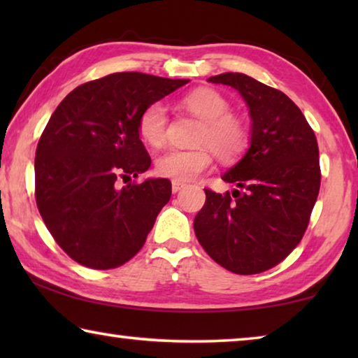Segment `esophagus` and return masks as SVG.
I'll list each match as a JSON object with an SVG mask.
<instances>
[{
    "mask_svg": "<svg viewBox=\"0 0 358 358\" xmlns=\"http://www.w3.org/2000/svg\"><path fill=\"white\" fill-rule=\"evenodd\" d=\"M185 186H186V185L183 183V181H178V180H173V181H172V191H173V192H178L180 189H183Z\"/></svg>",
    "mask_w": 358,
    "mask_h": 358,
    "instance_id": "34e87169",
    "label": "esophagus"
}]
</instances>
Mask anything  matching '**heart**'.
<instances>
[{"label":"heart","mask_w":358,"mask_h":358,"mask_svg":"<svg viewBox=\"0 0 358 358\" xmlns=\"http://www.w3.org/2000/svg\"><path fill=\"white\" fill-rule=\"evenodd\" d=\"M186 110L202 120L196 143L191 150L169 148L157 156L156 171L162 177L191 181L207 172L213 164V149L217 157L232 161L243 153L250 134L243 121L229 113V102L215 90L199 88L181 99ZM167 108L162 102H153L138 117V132L151 147H161L167 136Z\"/></svg>","instance_id":"b5f03b06"}]
</instances>
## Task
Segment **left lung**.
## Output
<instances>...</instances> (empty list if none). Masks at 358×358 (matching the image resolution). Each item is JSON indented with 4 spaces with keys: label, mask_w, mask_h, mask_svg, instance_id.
I'll return each instance as SVG.
<instances>
[{
    "label": "left lung",
    "mask_w": 358,
    "mask_h": 358,
    "mask_svg": "<svg viewBox=\"0 0 358 358\" xmlns=\"http://www.w3.org/2000/svg\"><path fill=\"white\" fill-rule=\"evenodd\" d=\"M208 82L237 90L250 108L251 137L243 157L222 173L242 189H205L194 232L208 256L237 275H256L300 243L320 187L319 148L305 115L280 90L240 72Z\"/></svg>",
    "instance_id": "8db88e82"
}]
</instances>
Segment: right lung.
<instances>
[{"instance_id": "obj_1", "label": "right lung", "mask_w": 358, "mask_h": 358, "mask_svg": "<svg viewBox=\"0 0 358 358\" xmlns=\"http://www.w3.org/2000/svg\"><path fill=\"white\" fill-rule=\"evenodd\" d=\"M187 82L117 72L72 90L52 113L36 148V203L76 262L108 270L141 251L172 185L147 178L121 186L151 164L138 117Z\"/></svg>"}]
</instances>
